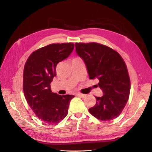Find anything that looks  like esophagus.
I'll use <instances>...</instances> for the list:
<instances>
[{
    "label": "esophagus",
    "mask_w": 152,
    "mask_h": 152,
    "mask_svg": "<svg viewBox=\"0 0 152 152\" xmlns=\"http://www.w3.org/2000/svg\"><path fill=\"white\" fill-rule=\"evenodd\" d=\"M77 96H80V97L82 98H84L86 97V94H82V93H78L77 94Z\"/></svg>",
    "instance_id": "obj_1"
}]
</instances>
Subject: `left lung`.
Returning a JSON list of instances; mask_svg holds the SVG:
<instances>
[{
	"label": "left lung",
	"instance_id": "left-lung-1",
	"mask_svg": "<svg viewBox=\"0 0 152 152\" xmlns=\"http://www.w3.org/2000/svg\"><path fill=\"white\" fill-rule=\"evenodd\" d=\"M75 51L84 61L89 78L98 79L102 97L89 112L100 121L117 118L125 107L130 93V79L123 59L115 50L98 43H76Z\"/></svg>",
	"mask_w": 152,
	"mask_h": 152
}]
</instances>
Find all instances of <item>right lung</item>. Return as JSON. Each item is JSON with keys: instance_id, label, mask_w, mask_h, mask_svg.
Returning <instances> with one entry per match:
<instances>
[{"instance_id": "obj_1", "label": "right lung", "mask_w": 152, "mask_h": 152, "mask_svg": "<svg viewBox=\"0 0 152 152\" xmlns=\"http://www.w3.org/2000/svg\"><path fill=\"white\" fill-rule=\"evenodd\" d=\"M74 44H53L32 53L23 72V88L30 107L41 121L49 124L61 122L68 113L73 95L52 93L50 82L56 75L58 63L70 56Z\"/></svg>"}]
</instances>
